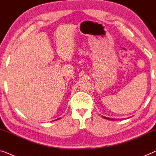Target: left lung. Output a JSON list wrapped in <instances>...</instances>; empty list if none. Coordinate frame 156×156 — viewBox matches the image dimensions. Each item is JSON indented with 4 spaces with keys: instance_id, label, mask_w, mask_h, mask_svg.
<instances>
[{
    "instance_id": "obj_1",
    "label": "left lung",
    "mask_w": 156,
    "mask_h": 156,
    "mask_svg": "<svg viewBox=\"0 0 156 156\" xmlns=\"http://www.w3.org/2000/svg\"><path fill=\"white\" fill-rule=\"evenodd\" d=\"M105 118V119H108V120H115L116 119H111V118H109V117H103Z\"/></svg>"
}]
</instances>
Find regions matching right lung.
I'll return each mask as SVG.
<instances>
[{
	"label": "right lung",
	"instance_id": "add662e5",
	"mask_svg": "<svg viewBox=\"0 0 156 156\" xmlns=\"http://www.w3.org/2000/svg\"><path fill=\"white\" fill-rule=\"evenodd\" d=\"M59 119H60V118H59ZM56 120H57V119H56Z\"/></svg>",
	"mask_w": 156,
	"mask_h": 156
}]
</instances>
